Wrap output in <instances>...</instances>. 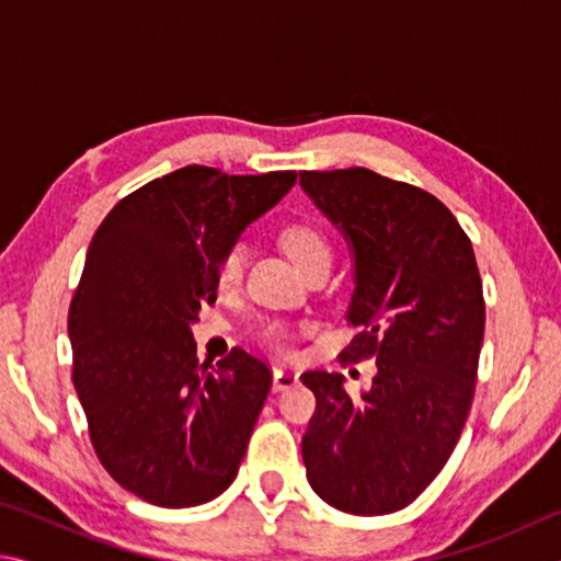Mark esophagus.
<instances>
[{
    "mask_svg": "<svg viewBox=\"0 0 561 561\" xmlns=\"http://www.w3.org/2000/svg\"><path fill=\"white\" fill-rule=\"evenodd\" d=\"M299 383V374L291 368H274V391H287V388Z\"/></svg>",
    "mask_w": 561,
    "mask_h": 561,
    "instance_id": "obj_1",
    "label": "esophagus"
}]
</instances>
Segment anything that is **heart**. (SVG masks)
Returning <instances> with one entry per match:
<instances>
[{
    "mask_svg": "<svg viewBox=\"0 0 561 561\" xmlns=\"http://www.w3.org/2000/svg\"><path fill=\"white\" fill-rule=\"evenodd\" d=\"M279 242L284 247V252L289 254L291 262L297 264L301 272H309L314 267H321V264H331V242L329 237L319 230L314 222L307 220H294L282 227L279 232ZM242 272H244V247L242 244H227L225 250L217 254V260L213 264V277H215V287L220 291H234L242 282ZM262 339L272 346L284 344L287 339V329L282 324H267L262 331Z\"/></svg>",
    "mask_w": 561,
    "mask_h": 561,
    "instance_id": "1",
    "label": "heart"
}]
</instances>
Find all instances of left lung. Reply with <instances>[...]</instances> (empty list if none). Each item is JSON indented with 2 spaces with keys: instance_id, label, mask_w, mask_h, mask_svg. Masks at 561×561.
Segmentation results:
<instances>
[{
  "instance_id": "left-lung-1",
  "label": "left lung",
  "mask_w": 561,
  "mask_h": 561,
  "mask_svg": "<svg viewBox=\"0 0 561 561\" xmlns=\"http://www.w3.org/2000/svg\"><path fill=\"white\" fill-rule=\"evenodd\" d=\"M299 183L348 237L360 329L341 364L376 358L371 391L351 398L344 376L307 371L317 411L301 438L309 485L351 515H391L438 478L468 421L485 299L472 242L423 187L368 168L301 170Z\"/></svg>"
}]
</instances>
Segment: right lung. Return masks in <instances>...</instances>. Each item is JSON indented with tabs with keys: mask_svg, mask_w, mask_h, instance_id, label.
<instances>
[{
	"mask_svg": "<svg viewBox=\"0 0 561 561\" xmlns=\"http://www.w3.org/2000/svg\"><path fill=\"white\" fill-rule=\"evenodd\" d=\"M294 183L297 170L187 165L123 197L93 234L69 307L71 378L101 465L150 505H203L240 470L272 368L240 346L201 364L190 324L217 299V254Z\"/></svg>",
	"mask_w": 561,
	"mask_h": 561,
	"instance_id": "obj_1",
	"label": "right lung"
}]
</instances>
